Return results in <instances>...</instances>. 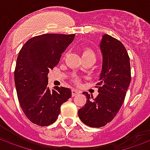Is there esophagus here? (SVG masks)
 Masks as SVG:
<instances>
[{"label":"esophagus","instance_id":"34e87169","mask_svg":"<svg viewBox=\"0 0 150 150\" xmlns=\"http://www.w3.org/2000/svg\"><path fill=\"white\" fill-rule=\"evenodd\" d=\"M79 93H80L79 90H76V89H72L71 90V95H72V97H75V96H76Z\"/></svg>","mask_w":150,"mask_h":150}]
</instances>
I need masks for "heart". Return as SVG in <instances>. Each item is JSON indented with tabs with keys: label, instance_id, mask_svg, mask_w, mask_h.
Segmentation results:
<instances>
[{
	"label": "heart",
	"instance_id": "obj_1",
	"mask_svg": "<svg viewBox=\"0 0 150 150\" xmlns=\"http://www.w3.org/2000/svg\"><path fill=\"white\" fill-rule=\"evenodd\" d=\"M82 56L83 57H95V54L94 52L92 51L90 49H84L83 51V53H82Z\"/></svg>",
	"mask_w": 150,
	"mask_h": 150
}]
</instances>
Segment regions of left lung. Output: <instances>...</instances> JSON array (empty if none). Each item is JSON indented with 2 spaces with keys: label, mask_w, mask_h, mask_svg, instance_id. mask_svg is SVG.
<instances>
[{
  "label": "left lung",
  "mask_w": 150,
  "mask_h": 150,
  "mask_svg": "<svg viewBox=\"0 0 150 150\" xmlns=\"http://www.w3.org/2000/svg\"><path fill=\"white\" fill-rule=\"evenodd\" d=\"M100 50L102 68L98 80V95L93 99L83 92L86 103L79 116L90 127H100L112 120L121 108L131 83V65L127 50L120 41L108 34L101 38Z\"/></svg>",
  "instance_id": "left-lung-1"
}]
</instances>
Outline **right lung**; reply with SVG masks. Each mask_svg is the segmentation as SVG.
I'll use <instances>...</instances> for the list:
<instances>
[{"instance_id": "1", "label": "right lung", "mask_w": 150, "mask_h": 150, "mask_svg": "<svg viewBox=\"0 0 150 150\" xmlns=\"http://www.w3.org/2000/svg\"><path fill=\"white\" fill-rule=\"evenodd\" d=\"M75 34H45L28 40L19 51L15 70V85L25 116L41 127L52 124L60 106L71 97L69 88L48 86V73L56 67Z\"/></svg>"}]
</instances>
